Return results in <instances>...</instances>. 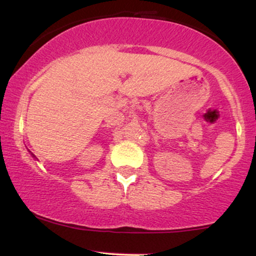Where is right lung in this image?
I'll list each match as a JSON object with an SVG mask.
<instances>
[{
  "label": "right lung",
  "mask_w": 256,
  "mask_h": 256,
  "mask_svg": "<svg viewBox=\"0 0 256 256\" xmlns=\"http://www.w3.org/2000/svg\"><path fill=\"white\" fill-rule=\"evenodd\" d=\"M32 156H34V154H32Z\"/></svg>",
  "instance_id": "right-lung-1"
}]
</instances>
